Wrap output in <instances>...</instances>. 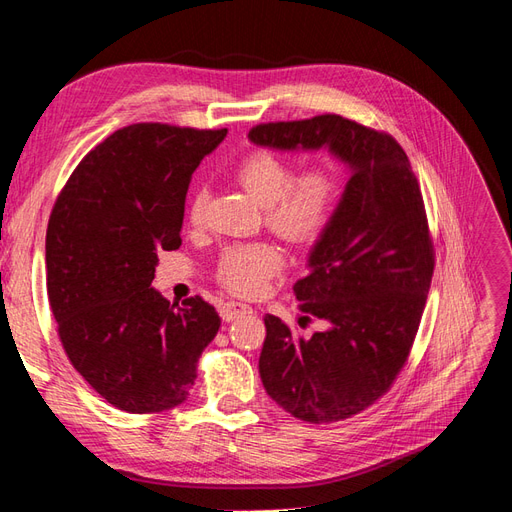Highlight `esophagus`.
<instances>
[{
  "label": "esophagus",
  "mask_w": 512,
  "mask_h": 512,
  "mask_svg": "<svg viewBox=\"0 0 512 512\" xmlns=\"http://www.w3.org/2000/svg\"><path fill=\"white\" fill-rule=\"evenodd\" d=\"M244 313H251V307L244 305V303H235V300H229V303L220 307V316H222V320H227V322L244 316Z\"/></svg>",
  "instance_id": "1"
}]
</instances>
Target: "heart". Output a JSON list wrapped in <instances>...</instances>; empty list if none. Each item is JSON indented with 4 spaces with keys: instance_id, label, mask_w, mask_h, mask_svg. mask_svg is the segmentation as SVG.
Here are the masks:
<instances>
[{
    "instance_id": "obj_1",
    "label": "heart",
    "mask_w": 512,
    "mask_h": 512,
    "mask_svg": "<svg viewBox=\"0 0 512 512\" xmlns=\"http://www.w3.org/2000/svg\"><path fill=\"white\" fill-rule=\"evenodd\" d=\"M235 177L266 207L268 227L292 244H313L333 225L344 192L342 168L318 162L296 173L287 157L257 149L235 166ZM209 194L203 183L194 186L188 201L192 225L205 220ZM285 264L283 253L270 242L227 246L218 257L216 281L238 296L259 294Z\"/></svg>"
}]
</instances>
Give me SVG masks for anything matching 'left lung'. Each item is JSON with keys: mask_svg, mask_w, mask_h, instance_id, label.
I'll list each match as a JSON object with an SVG mask.
<instances>
[{"mask_svg": "<svg viewBox=\"0 0 512 512\" xmlns=\"http://www.w3.org/2000/svg\"><path fill=\"white\" fill-rule=\"evenodd\" d=\"M248 138L277 149L329 147L352 166L333 225L294 294L300 337L268 316L259 374L268 396L309 424H333L381 400L409 361L435 270V242L409 157L387 131L339 114L261 123Z\"/></svg>", "mask_w": 512, "mask_h": 512, "instance_id": "8db88e82", "label": "left lung"}]
</instances>
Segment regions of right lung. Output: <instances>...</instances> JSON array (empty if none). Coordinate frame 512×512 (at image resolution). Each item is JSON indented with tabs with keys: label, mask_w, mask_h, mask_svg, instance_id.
<instances>
[{
	"label": "right lung",
	"mask_w": 512,
	"mask_h": 512,
	"mask_svg": "<svg viewBox=\"0 0 512 512\" xmlns=\"http://www.w3.org/2000/svg\"><path fill=\"white\" fill-rule=\"evenodd\" d=\"M227 129L134 123L75 166L47 225L49 307L73 368L127 413L186 402L220 329L201 296L157 294V253L181 246L190 177Z\"/></svg>",
	"instance_id": "1"
}]
</instances>
